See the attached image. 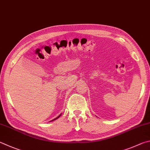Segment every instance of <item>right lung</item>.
I'll list each match as a JSON object with an SVG mask.
<instances>
[{
  "label": "right lung",
  "mask_w": 150,
  "mask_h": 150,
  "mask_svg": "<svg viewBox=\"0 0 150 150\" xmlns=\"http://www.w3.org/2000/svg\"><path fill=\"white\" fill-rule=\"evenodd\" d=\"M60 115H59L58 117H56V118H55V119H53V120H52V121H54V120H56V119H58V118H59V117H60Z\"/></svg>",
  "instance_id": "1"
}]
</instances>
